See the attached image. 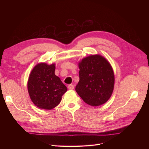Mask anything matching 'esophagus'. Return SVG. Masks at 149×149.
I'll list each match as a JSON object with an SVG mask.
<instances>
[{
  "label": "esophagus",
  "instance_id": "obj_1",
  "mask_svg": "<svg viewBox=\"0 0 149 149\" xmlns=\"http://www.w3.org/2000/svg\"><path fill=\"white\" fill-rule=\"evenodd\" d=\"M68 89L70 90H72L74 89V85L73 84H70L68 86Z\"/></svg>",
  "mask_w": 149,
  "mask_h": 149
}]
</instances>
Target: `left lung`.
Returning a JSON list of instances; mask_svg holds the SVG:
<instances>
[{"label":"left lung","instance_id":"left-lung-1","mask_svg":"<svg viewBox=\"0 0 149 149\" xmlns=\"http://www.w3.org/2000/svg\"><path fill=\"white\" fill-rule=\"evenodd\" d=\"M79 81L75 90L88 104L100 106L111 96L114 75L109 63L101 55L84 58L79 63Z\"/></svg>","mask_w":149,"mask_h":149}]
</instances>
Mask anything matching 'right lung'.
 <instances>
[{
    "mask_svg": "<svg viewBox=\"0 0 149 149\" xmlns=\"http://www.w3.org/2000/svg\"><path fill=\"white\" fill-rule=\"evenodd\" d=\"M55 64L40 63L31 71L28 81L31 100L40 109H52L59 104L67 91L66 86L55 74Z\"/></svg>",
    "mask_w": 149,
    "mask_h": 149,
    "instance_id": "1",
    "label": "right lung"
}]
</instances>
